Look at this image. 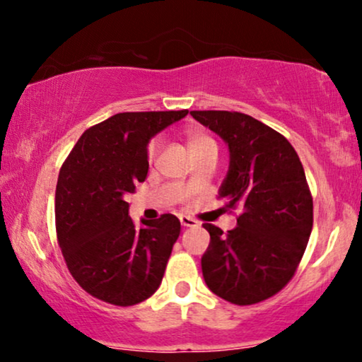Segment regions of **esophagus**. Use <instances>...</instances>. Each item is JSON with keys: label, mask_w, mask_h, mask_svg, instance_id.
Here are the masks:
<instances>
[{"label": "esophagus", "mask_w": 362, "mask_h": 362, "mask_svg": "<svg viewBox=\"0 0 362 362\" xmlns=\"http://www.w3.org/2000/svg\"><path fill=\"white\" fill-rule=\"evenodd\" d=\"M180 221L185 227H196L197 226V221H194L192 217H187V216H181Z\"/></svg>", "instance_id": "obj_1"}]
</instances>
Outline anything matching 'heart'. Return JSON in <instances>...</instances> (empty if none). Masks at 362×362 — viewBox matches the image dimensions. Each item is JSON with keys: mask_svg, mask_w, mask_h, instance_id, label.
<instances>
[{"mask_svg": "<svg viewBox=\"0 0 362 362\" xmlns=\"http://www.w3.org/2000/svg\"><path fill=\"white\" fill-rule=\"evenodd\" d=\"M187 145H189L192 153H196V151L206 150V148L216 146V141H214V138H212L211 135H207L206 132L194 130L187 135ZM158 150H160V141L158 140L151 141L150 148H148V156L153 158L158 153Z\"/></svg>", "mask_w": 362, "mask_h": 362, "instance_id": "obj_1", "label": "heart"}]
</instances>
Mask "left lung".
Segmentation results:
<instances>
[{
  "label": "left lung",
  "instance_id": "1",
  "mask_svg": "<svg viewBox=\"0 0 362 362\" xmlns=\"http://www.w3.org/2000/svg\"><path fill=\"white\" fill-rule=\"evenodd\" d=\"M192 118L226 141L229 170L219 187L237 227L224 235L204 224L211 242L201 259L212 293L254 305L288 284L308 244L313 199L295 148L274 128L239 112L192 110Z\"/></svg>",
  "mask_w": 362,
  "mask_h": 362
}]
</instances>
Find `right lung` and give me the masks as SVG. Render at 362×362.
Instances as JSON below:
<instances>
[{
  "mask_svg": "<svg viewBox=\"0 0 362 362\" xmlns=\"http://www.w3.org/2000/svg\"><path fill=\"white\" fill-rule=\"evenodd\" d=\"M187 110L123 112L82 133L56 187L57 239L67 269L87 293L132 306L161 285L180 219L128 216L127 196L146 180L148 143Z\"/></svg>",
  "mask_w": 362,
  "mask_h": 362,
  "instance_id": "right-lung-1",
  "label": "right lung"
}]
</instances>
